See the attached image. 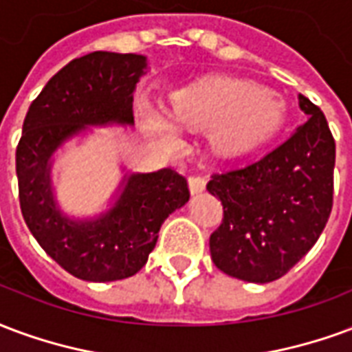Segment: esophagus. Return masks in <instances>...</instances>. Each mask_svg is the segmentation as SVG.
<instances>
[{"label":"esophagus","instance_id":"esophagus-1","mask_svg":"<svg viewBox=\"0 0 352 352\" xmlns=\"http://www.w3.org/2000/svg\"><path fill=\"white\" fill-rule=\"evenodd\" d=\"M189 189H191V193L193 195L202 193V191L206 189V179L202 178V176H191V178H189Z\"/></svg>","mask_w":352,"mask_h":352}]
</instances>
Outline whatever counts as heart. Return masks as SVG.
Returning <instances> with one entry per match:
<instances>
[{"instance_id":"b5f03b06","label":"heart","mask_w":352,"mask_h":352,"mask_svg":"<svg viewBox=\"0 0 352 352\" xmlns=\"http://www.w3.org/2000/svg\"><path fill=\"white\" fill-rule=\"evenodd\" d=\"M170 118L146 110V125L170 150L182 146L178 127L212 131V144L223 155L251 151L272 137L285 118V102L270 89L234 76H215L179 89L173 97Z\"/></svg>"}]
</instances>
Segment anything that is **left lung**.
I'll return each mask as SVG.
<instances>
[{"mask_svg":"<svg viewBox=\"0 0 352 352\" xmlns=\"http://www.w3.org/2000/svg\"><path fill=\"white\" fill-rule=\"evenodd\" d=\"M306 122L276 150L214 174L206 189L223 204L210 236L214 264L232 278L270 283L319 240L332 212L336 142L324 114L298 95Z\"/></svg>","mask_w":352,"mask_h":352,"instance_id":"obj_1","label":"left lung"}]
</instances>
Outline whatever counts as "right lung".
Masks as SVG:
<instances>
[{
	"label": "right lung",
	"mask_w": 352,
	"mask_h": 352,
	"mask_svg": "<svg viewBox=\"0 0 352 352\" xmlns=\"http://www.w3.org/2000/svg\"><path fill=\"white\" fill-rule=\"evenodd\" d=\"M148 60L140 54L91 52L46 82L25 114L16 148L22 215L43 250L74 278L107 283L135 276L148 261L168 215L189 201L173 168L125 173L109 210L71 217L52 186L56 151L89 127H133V94Z\"/></svg>",
	"instance_id": "add662e5"
}]
</instances>
